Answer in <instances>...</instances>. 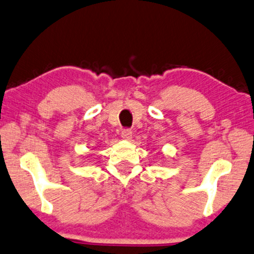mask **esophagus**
<instances>
[{"label": "esophagus", "instance_id": "obj_1", "mask_svg": "<svg viewBox=\"0 0 254 254\" xmlns=\"http://www.w3.org/2000/svg\"><path fill=\"white\" fill-rule=\"evenodd\" d=\"M131 135H132V131L130 128H124L122 131V133H121V137L123 139H126V140H128V139H131Z\"/></svg>", "mask_w": 254, "mask_h": 254}]
</instances>
